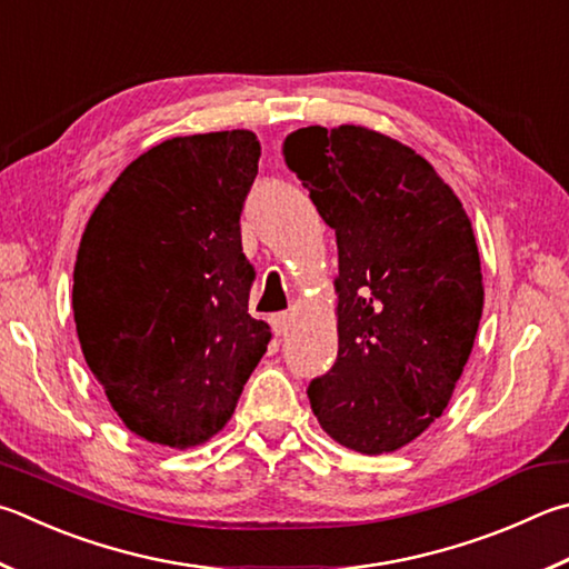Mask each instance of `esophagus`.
Masks as SVG:
<instances>
[{
  "instance_id": "1",
  "label": "esophagus",
  "mask_w": 569,
  "mask_h": 569,
  "mask_svg": "<svg viewBox=\"0 0 569 569\" xmlns=\"http://www.w3.org/2000/svg\"><path fill=\"white\" fill-rule=\"evenodd\" d=\"M271 326H273V333L276 336H286L288 328H291V316H288V313H276V316H271Z\"/></svg>"
}]
</instances>
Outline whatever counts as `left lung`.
<instances>
[{
	"label": "left lung",
	"instance_id": "left-lung-1",
	"mask_svg": "<svg viewBox=\"0 0 569 569\" xmlns=\"http://www.w3.org/2000/svg\"><path fill=\"white\" fill-rule=\"evenodd\" d=\"M283 153L338 243V358L308 388L313 416L360 456L396 452L442 416L472 353V223L432 163L380 131L306 127Z\"/></svg>",
	"mask_w": 569,
	"mask_h": 569
}]
</instances>
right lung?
<instances>
[{"label": "right lung", "mask_w": 569, "mask_h": 569, "mask_svg": "<svg viewBox=\"0 0 569 569\" xmlns=\"http://www.w3.org/2000/svg\"><path fill=\"white\" fill-rule=\"evenodd\" d=\"M258 159L249 129L161 141L119 173L81 233V353L123 426L157 446L221 432L271 340L249 316L239 223Z\"/></svg>", "instance_id": "right-lung-1"}]
</instances>
